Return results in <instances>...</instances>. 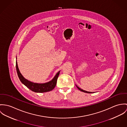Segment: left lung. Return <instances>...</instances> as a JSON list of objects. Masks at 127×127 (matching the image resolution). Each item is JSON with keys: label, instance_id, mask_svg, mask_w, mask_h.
Returning <instances> with one entry per match:
<instances>
[{"label": "left lung", "instance_id": "8db88e82", "mask_svg": "<svg viewBox=\"0 0 127 127\" xmlns=\"http://www.w3.org/2000/svg\"><path fill=\"white\" fill-rule=\"evenodd\" d=\"M76 87L77 88V89H78V90H79L80 91L83 92H84V93H89V94H91V93H94V92H90L86 91H84V90H82V89H80V88H79L78 87H77V86H76Z\"/></svg>", "mask_w": 127, "mask_h": 127}]
</instances>
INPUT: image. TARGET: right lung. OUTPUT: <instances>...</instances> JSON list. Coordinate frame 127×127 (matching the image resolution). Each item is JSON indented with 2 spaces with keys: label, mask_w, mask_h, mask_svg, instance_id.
I'll list each match as a JSON object with an SVG mask.
<instances>
[{
  "label": "right lung",
  "mask_w": 127,
  "mask_h": 127,
  "mask_svg": "<svg viewBox=\"0 0 127 127\" xmlns=\"http://www.w3.org/2000/svg\"><path fill=\"white\" fill-rule=\"evenodd\" d=\"M16 69L18 76L20 81L32 92L40 93L50 92L53 90L56 86L57 78L60 73V71H59L55 75V76L54 77V78L51 81L48 82L41 84L35 83L29 81L23 76V75L21 74L19 70L17 61H16Z\"/></svg>",
  "instance_id": "add662e5"
}]
</instances>
